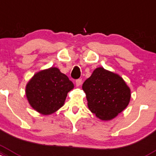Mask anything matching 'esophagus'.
I'll return each mask as SVG.
<instances>
[{
    "label": "esophagus",
    "mask_w": 156,
    "mask_h": 156,
    "mask_svg": "<svg viewBox=\"0 0 156 156\" xmlns=\"http://www.w3.org/2000/svg\"><path fill=\"white\" fill-rule=\"evenodd\" d=\"M81 83H82L81 78H78V79H77L76 81H75V83H76L77 86H80V85L81 84Z\"/></svg>",
    "instance_id": "obj_1"
}]
</instances>
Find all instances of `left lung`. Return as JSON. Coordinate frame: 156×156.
<instances>
[{"label": "left lung", "mask_w": 156, "mask_h": 156, "mask_svg": "<svg viewBox=\"0 0 156 156\" xmlns=\"http://www.w3.org/2000/svg\"><path fill=\"white\" fill-rule=\"evenodd\" d=\"M86 93L88 107L98 119L111 120L127 107L130 90L119 75L95 69L82 86Z\"/></svg>", "instance_id": "obj_1"}]
</instances>
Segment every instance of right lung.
<instances>
[{"label":"right lung","mask_w":156,"mask_h":156,"mask_svg":"<svg viewBox=\"0 0 156 156\" xmlns=\"http://www.w3.org/2000/svg\"><path fill=\"white\" fill-rule=\"evenodd\" d=\"M74 85L58 68L51 67L34 75L27 83L26 95L31 107L40 113L49 115L64 105Z\"/></svg>","instance_id":"right-lung-1"}]
</instances>
